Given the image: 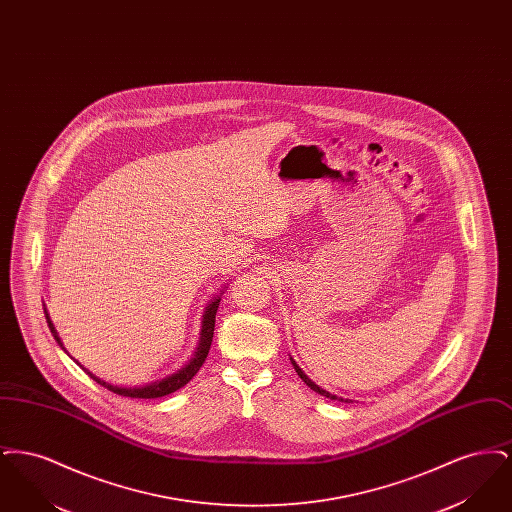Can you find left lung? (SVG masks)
I'll return each instance as SVG.
<instances>
[{
    "label": "left lung",
    "mask_w": 512,
    "mask_h": 512,
    "mask_svg": "<svg viewBox=\"0 0 512 512\" xmlns=\"http://www.w3.org/2000/svg\"><path fill=\"white\" fill-rule=\"evenodd\" d=\"M292 363L293 368H295V372L299 374V378H301V380H303V382H305V384H307V386H309L311 390L317 391V393H320V395H324V397H330V399H338V401H343V399H340V397H336V395H332V393H328V391H324L322 390V388H318L317 384H315L313 380H309V378L305 376V372H303V370H301L299 366L295 365V361H292Z\"/></svg>",
    "instance_id": "1"
}]
</instances>
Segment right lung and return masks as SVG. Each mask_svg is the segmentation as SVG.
<instances>
[{
    "mask_svg": "<svg viewBox=\"0 0 512 512\" xmlns=\"http://www.w3.org/2000/svg\"><path fill=\"white\" fill-rule=\"evenodd\" d=\"M219 303L220 297H217V299L209 305V309L205 311L203 330H201V343H199V347H197V353H195L194 359H192L188 365L184 366L182 370H178L176 374H172V376L161 380V382H153V384L144 386V388H117V386H111V384L99 380L92 372H88L86 368H84V370L90 374V378H94V380L98 382L99 386H103V388H107V390L113 391V393H117V395H122V397L155 399V397H163V395H169L172 391L180 390V388H184V386L194 378L195 374H197V370L201 368V365H203L205 359H207V355H209V349H211V343H213V334H215V317H217V311H219ZM46 318H48V326L49 330H51V334H53V338L61 345V340H59V336H57V332H55V328H53V324H51L48 315H46Z\"/></svg>",
    "mask_w": 512,
    "mask_h": 512,
    "instance_id": "1",
    "label": "right lung"
}]
</instances>
